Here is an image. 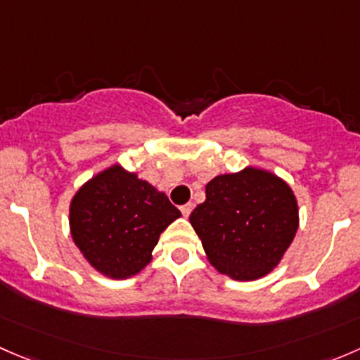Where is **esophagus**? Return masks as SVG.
Returning <instances> with one entry per match:
<instances>
[{
    "label": "esophagus",
    "instance_id": "34e87169",
    "mask_svg": "<svg viewBox=\"0 0 360 360\" xmlns=\"http://www.w3.org/2000/svg\"><path fill=\"white\" fill-rule=\"evenodd\" d=\"M192 207H194V205H192V202H187V205L180 206L181 214H184V217H188V214H191V211H192Z\"/></svg>",
    "mask_w": 360,
    "mask_h": 360
}]
</instances>
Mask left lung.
<instances>
[{"mask_svg":"<svg viewBox=\"0 0 360 360\" xmlns=\"http://www.w3.org/2000/svg\"><path fill=\"white\" fill-rule=\"evenodd\" d=\"M207 262L234 281L272 272L300 225L292 188L269 169L246 166L206 184V201L188 217Z\"/></svg>","mask_w":360,"mask_h":360,"instance_id":"1","label":"left lung"}]
</instances>
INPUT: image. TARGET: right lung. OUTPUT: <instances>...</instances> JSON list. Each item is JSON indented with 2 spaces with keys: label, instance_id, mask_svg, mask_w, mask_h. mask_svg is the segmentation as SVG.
Listing matches in <instances>:
<instances>
[{
  "label": "right lung",
  "instance_id": "right-lung-1",
  "mask_svg": "<svg viewBox=\"0 0 360 360\" xmlns=\"http://www.w3.org/2000/svg\"><path fill=\"white\" fill-rule=\"evenodd\" d=\"M180 217L165 192L117 162L84 181L69 206L74 244L109 279L146 269L161 232Z\"/></svg>",
  "mask_w": 360,
  "mask_h": 360
}]
</instances>
